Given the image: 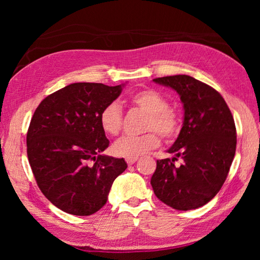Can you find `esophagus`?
<instances>
[{
    "label": "esophagus",
    "mask_w": 260,
    "mask_h": 260,
    "mask_svg": "<svg viewBox=\"0 0 260 260\" xmlns=\"http://www.w3.org/2000/svg\"><path fill=\"white\" fill-rule=\"evenodd\" d=\"M135 161H138V157H131V158H126V162L128 165H133Z\"/></svg>",
    "instance_id": "34e87169"
}]
</instances>
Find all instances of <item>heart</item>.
Instances as JSON below:
<instances>
[{
  "label": "heart",
  "instance_id": "1",
  "mask_svg": "<svg viewBox=\"0 0 260 260\" xmlns=\"http://www.w3.org/2000/svg\"><path fill=\"white\" fill-rule=\"evenodd\" d=\"M131 103L147 113L143 129L148 133L139 136H124L113 144V152L120 157H139L155 149L160 143L159 136L165 141L175 139L181 128L179 114L169 107V101L155 89H143L131 98ZM122 110L120 105L111 102L100 112V125L104 133L117 136L122 128Z\"/></svg>",
  "mask_w": 260,
  "mask_h": 260
}]
</instances>
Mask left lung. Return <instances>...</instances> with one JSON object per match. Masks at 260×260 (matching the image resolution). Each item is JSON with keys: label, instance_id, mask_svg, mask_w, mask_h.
<instances>
[{"label": "left lung", "instance_id": "obj_1", "mask_svg": "<svg viewBox=\"0 0 260 260\" xmlns=\"http://www.w3.org/2000/svg\"><path fill=\"white\" fill-rule=\"evenodd\" d=\"M153 81L171 87L183 103L184 119L170 153L157 160L151 186L158 200L175 210L201 208L221 189L236 150L234 118L220 93L195 78L178 74ZM178 157L182 165L175 167Z\"/></svg>", "mask_w": 260, "mask_h": 260}]
</instances>
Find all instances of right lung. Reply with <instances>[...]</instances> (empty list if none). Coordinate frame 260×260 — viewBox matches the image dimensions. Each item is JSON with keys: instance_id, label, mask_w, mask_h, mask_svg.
<instances>
[{"instance_id": "1", "label": "right lung", "mask_w": 260, "mask_h": 260, "mask_svg": "<svg viewBox=\"0 0 260 260\" xmlns=\"http://www.w3.org/2000/svg\"><path fill=\"white\" fill-rule=\"evenodd\" d=\"M121 90V85L71 83L35 110L26 136L28 161L43 195L64 212H98L127 169L124 158L102 155L110 142L100 125L101 110Z\"/></svg>"}]
</instances>
